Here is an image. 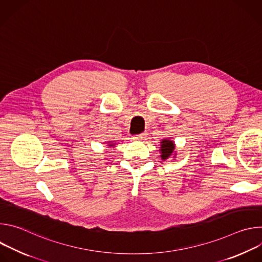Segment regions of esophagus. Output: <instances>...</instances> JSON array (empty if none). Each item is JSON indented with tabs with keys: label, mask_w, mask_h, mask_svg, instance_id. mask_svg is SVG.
<instances>
[{
	"label": "esophagus",
	"mask_w": 262,
	"mask_h": 262,
	"mask_svg": "<svg viewBox=\"0 0 262 262\" xmlns=\"http://www.w3.org/2000/svg\"><path fill=\"white\" fill-rule=\"evenodd\" d=\"M147 137V134L146 133H143V134H140V135H137L134 137L135 140H145Z\"/></svg>",
	"instance_id": "obj_1"
}]
</instances>
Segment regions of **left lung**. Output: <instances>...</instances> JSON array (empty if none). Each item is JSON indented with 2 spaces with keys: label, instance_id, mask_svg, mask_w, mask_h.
<instances>
[{
  "label": "left lung",
  "instance_id": "8db88e82",
  "mask_svg": "<svg viewBox=\"0 0 262 262\" xmlns=\"http://www.w3.org/2000/svg\"><path fill=\"white\" fill-rule=\"evenodd\" d=\"M160 154L163 161H167L171 158L175 159L177 156V152L175 150V142L170 139H163L161 141Z\"/></svg>",
  "mask_w": 262,
  "mask_h": 262
}]
</instances>
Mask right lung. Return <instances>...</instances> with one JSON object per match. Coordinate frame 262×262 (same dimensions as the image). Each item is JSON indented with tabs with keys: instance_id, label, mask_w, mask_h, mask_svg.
I'll list each match as a JSON object with an SVG mask.
<instances>
[{
	"instance_id": "1",
	"label": "right lung",
	"mask_w": 262,
	"mask_h": 262,
	"mask_svg": "<svg viewBox=\"0 0 262 262\" xmlns=\"http://www.w3.org/2000/svg\"><path fill=\"white\" fill-rule=\"evenodd\" d=\"M108 143V145H106V146H108V147H114L115 146V144H113V143H110V142H107Z\"/></svg>"
}]
</instances>
